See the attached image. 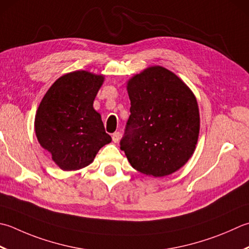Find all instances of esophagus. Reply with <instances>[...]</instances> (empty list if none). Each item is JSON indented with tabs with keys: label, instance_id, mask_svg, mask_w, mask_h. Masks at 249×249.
<instances>
[{
	"label": "esophagus",
	"instance_id": "34e87169",
	"mask_svg": "<svg viewBox=\"0 0 249 249\" xmlns=\"http://www.w3.org/2000/svg\"><path fill=\"white\" fill-rule=\"evenodd\" d=\"M120 137H121V134L119 131H115V133L112 134V141H113V142H118L120 140Z\"/></svg>",
	"mask_w": 249,
	"mask_h": 249
}]
</instances>
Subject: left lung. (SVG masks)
I'll list each match as a JSON object with an SVG mask.
<instances>
[{"label":"left lung","instance_id":"1","mask_svg":"<svg viewBox=\"0 0 249 249\" xmlns=\"http://www.w3.org/2000/svg\"><path fill=\"white\" fill-rule=\"evenodd\" d=\"M130 115L121 150L136 170L164 177L186 164L196 150L199 112L196 96L163 67L147 68L127 83Z\"/></svg>","mask_w":249,"mask_h":249}]
</instances>
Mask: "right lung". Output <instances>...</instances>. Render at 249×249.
<instances>
[{"label":"right lung","instance_id":"add662e5","mask_svg":"<svg viewBox=\"0 0 249 249\" xmlns=\"http://www.w3.org/2000/svg\"><path fill=\"white\" fill-rule=\"evenodd\" d=\"M105 76L80 70L60 76L38 106L34 128L38 142L62 170L89 165L111 142L94 105Z\"/></svg>","mask_w":249,"mask_h":249}]
</instances>
